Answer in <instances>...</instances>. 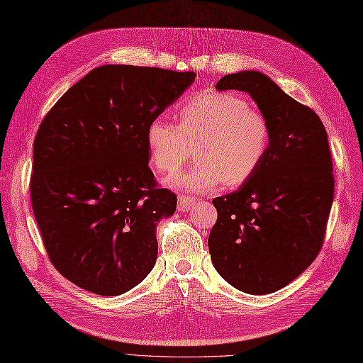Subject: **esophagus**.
I'll return each mask as SVG.
<instances>
[{
    "label": "esophagus",
    "instance_id": "obj_1",
    "mask_svg": "<svg viewBox=\"0 0 363 363\" xmlns=\"http://www.w3.org/2000/svg\"><path fill=\"white\" fill-rule=\"evenodd\" d=\"M194 206H196V201L190 196H184V194H179L178 196V210L185 213V211H190Z\"/></svg>",
    "mask_w": 363,
    "mask_h": 363
}]
</instances>
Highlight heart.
Here are the masks:
<instances>
[{"label": "heart", "instance_id": "heart-1", "mask_svg": "<svg viewBox=\"0 0 363 363\" xmlns=\"http://www.w3.org/2000/svg\"><path fill=\"white\" fill-rule=\"evenodd\" d=\"M145 144L156 170L174 173L191 155V169L167 181L173 187L206 193L224 182H247L262 165L272 144V127L261 111L231 91L202 93L179 108V125L153 118Z\"/></svg>", "mask_w": 363, "mask_h": 363}]
</instances>
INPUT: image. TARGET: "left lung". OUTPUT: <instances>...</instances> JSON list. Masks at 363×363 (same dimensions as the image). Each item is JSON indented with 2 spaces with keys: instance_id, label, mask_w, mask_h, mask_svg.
Returning <instances> with one entry per match:
<instances>
[{
  "instance_id": "left-lung-1",
  "label": "left lung",
  "mask_w": 363,
  "mask_h": 363,
  "mask_svg": "<svg viewBox=\"0 0 363 363\" xmlns=\"http://www.w3.org/2000/svg\"><path fill=\"white\" fill-rule=\"evenodd\" d=\"M222 90L248 93L272 127L259 170L213 199L208 236L216 272L236 290L270 294L302 274L318 256L334 194L328 136L320 118L256 70L220 78Z\"/></svg>"
}]
</instances>
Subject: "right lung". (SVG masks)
Wrapping results in <instances>:
<instances>
[{
  "mask_svg": "<svg viewBox=\"0 0 363 363\" xmlns=\"http://www.w3.org/2000/svg\"><path fill=\"white\" fill-rule=\"evenodd\" d=\"M196 73L107 64L45 115L33 143L30 196L50 262L72 284L118 296L157 257L156 224L176 210L148 169L145 128Z\"/></svg>",
  "mask_w": 363,
  "mask_h": 363,
  "instance_id": "obj_1",
  "label": "right lung"
}]
</instances>
